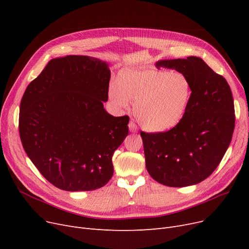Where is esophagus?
Here are the masks:
<instances>
[{"label":"esophagus","instance_id":"1","mask_svg":"<svg viewBox=\"0 0 249 249\" xmlns=\"http://www.w3.org/2000/svg\"><path fill=\"white\" fill-rule=\"evenodd\" d=\"M128 126H129V130H130V132L135 133V132H137V131H138V127H137V125L134 123V121H130Z\"/></svg>","mask_w":249,"mask_h":249}]
</instances>
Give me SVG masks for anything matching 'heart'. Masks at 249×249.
Masks as SVG:
<instances>
[{"mask_svg": "<svg viewBox=\"0 0 249 249\" xmlns=\"http://www.w3.org/2000/svg\"><path fill=\"white\" fill-rule=\"evenodd\" d=\"M109 100L117 109L134 104V115L149 132H164L184 118L192 96L190 78L179 71L146 67L123 70L118 85L108 89Z\"/></svg>", "mask_w": 249, "mask_h": 249, "instance_id": "heart-1", "label": "heart"}]
</instances>
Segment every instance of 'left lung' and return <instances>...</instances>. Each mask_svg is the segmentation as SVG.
<instances>
[{"label":"left lung","instance_id":"obj_1","mask_svg":"<svg viewBox=\"0 0 249 249\" xmlns=\"http://www.w3.org/2000/svg\"><path fill=\"white\" fill-rule=\"evenodd\" d=\"M155 67L176 70L191 81L186 114L173 129L140 135L150 177L167 187L197 185L223 159L235 126L234 102L225 78L200 57L162 59Z\"/></svg>","mask_w":249,"mask_h":249}]
</instances>
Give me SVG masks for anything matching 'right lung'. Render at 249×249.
Returning a JSON list of instances; mask_svg holds the SVG:
<instances>
[{
    "instance_id": "add662e5",
    "label": "right lung",
    "mask_w": 249,
    "mask_h": 249,
    "mask_svg": "<svg viewBox=\"0 0 249 249\" xmlns=\"http://www.w3.org/2000/svg\"><path fill=\"white\" fill-rule=\"evenodd\" d=\"M109 64L85 55L51 59L21 100L22 145L40 174L69 192L94 191L114 174L112 156L128 135L129 117H114Z\"/></svg>"
}]
</instances>
